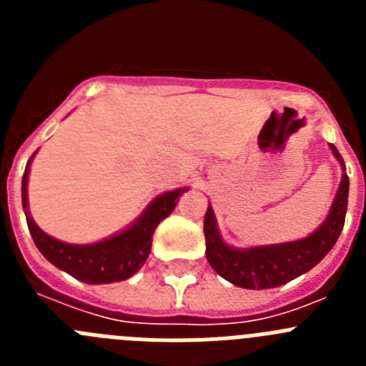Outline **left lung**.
Instances as JSON below:
<instances>
[{"instance_id":"left-lung-1","label":"left lung","mask_w":366,"mask_h":366,"mask_svg":"<svg viewBox=\"0 0 366 366\" xmlns=\"http://www.w3.org/2000/svg\"><path fill=\"white\" fill-rule=\"evenodd\" d=\"M330 150L342 167L341 183H339L332 209L325 222L321 223V227L315 229L302 240L247 249L231 247L222 240L214 211L209 205L205 212V223H203L207 244L205 254L212 269L219 277L245 290H267V287L282 286L297 279L317 266L330 253V249L335 245L345 225L348 185H350L341 154L334 144H330Z\"/></svg>"}]
</instances>
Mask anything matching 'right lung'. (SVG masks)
Listing matches in <instances>:
<instances>
[{"label": "right lung", "instance_id": "right-lung-1", "mask_svg": "<svg viewBox=\"0 0 366 366\" xmlns=\"http://www.w3.org/2000/svg\"><path fill=\"white\" fill-rule=\"evenodd\" d=\"M36 152L32 154V157ZM25 167L24 179H21V203H24L25 218H27L29 231L38 251L58 269L66 271L80 282L86 284H112L130 279L137 273L147 262L152 249V234L155 227L167 216L172 214L177 205V198L189 189H176L164 192L150 202L130 227L117 234L109 236L97 244H66L60 242L38 227L31 212H29L27 183L31 172V161Z\"/></svg>", "mask_w": 366, "mask_h": 366}]
</instances>
